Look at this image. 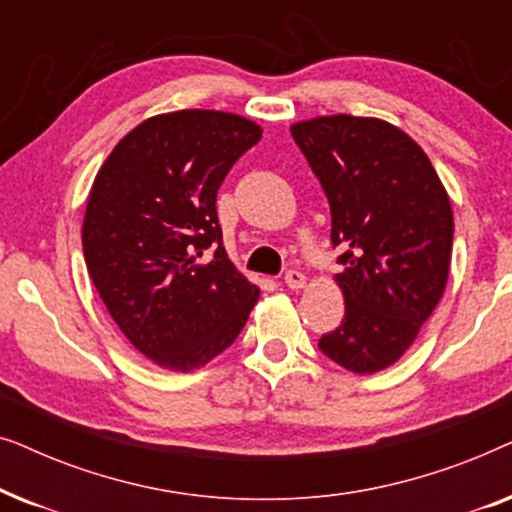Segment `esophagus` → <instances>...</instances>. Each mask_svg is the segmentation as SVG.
Masks as SVG:
<instances>
[{"instance_id": "esophagus-1", "label": "esophagus", "mask_w": 512, "mask_h": 512, "mask_svg": "<svg viewBox=\"0 0 512 512\" xmlns=\"http://www.w3.org/2000/svg\"><path fill=\"white\" fill-rule=\"evenodd\" d=\"M305 282H307L305 275H303V272H298V270H289V272H286V275H284V284L289 286V289H293V291L303 289Z\"/></svg>"}]
</instances>
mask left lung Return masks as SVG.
I'll use <instances>...</instances> for the list:
<instances>
[{"label": "left lung", "instance_id": "left-lung-1", "mask_svg": "<svg viewBox=\"0 0 512 512\" xmlns=\"http://www.w3.org/2000/svg\"><path fill=\"white\" fill-rule=\"evenodd\" d=\"M291 135L324 188L345 265L335 275L345 319L319 349L352 373H377L401 359L443 298L450 198L422 146L380 118L319 116Z\"/></svg>", "mask_w": 512, "mask_h": 512}]
</instances>
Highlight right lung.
Returning a JSON list of instances; mask_svg holds the SVG:
<instances>
[{"label": "right lung", "instance_id": "obj_1", "mask_svg": "<svg viewBox=\"0 0 512 512\" xmlns=\"http://www.w3.org/2000/svg\"><path fill=\"white\" fill-rule=\"evenodd\" d=\"M261 135L223 111L153 116L90 188L88 275L125 338L167 370L188 373L233 345L261 293L228 261L216 216L219 186Z\"/></svg>", "mask_w": 512, "mask_h": 512}]
</instances>
